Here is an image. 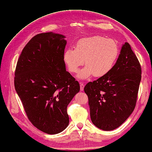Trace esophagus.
Instances as JSON below:
<instances>
[{
  "instance_id": "1",
  "label": "esophagus",
  "mask_w": 152,
  "mask_h": 152,
  "mask_svg": "<svg viewBox=\"0 0 152 152\" xmlns=\"http://www.w3.org/2000/svg\"><path fill=\"white\" fill-rule=\"evenodd\" d=\"M80 90L83 91L84 90V83H82V82H80Z\"/></svg>"
}]
</instances>
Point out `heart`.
<instances>
[{"label": "heart", "instance_id": "b5f03b06", "mask_svg": "<svg viewBox=\"0 0 152 152\" xmlns=\"http://www.w3.org/2000/svg\"><path fill=\"white\" fill-rule=\"evenodd\" d=\"M119 53L118 45L112 39L97 35L79 41L75 49L68 48L63 54V60L69 71L76 73L84 64L86 65L79 72L78 77L84 80L94 76L101 77L113 69Z\"/></svg>", "mask_w": 152, "mask_h": 152}]
</instances>
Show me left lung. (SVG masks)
Segmentation results:
<instances>
[{
    "label": "left lung",
    "instance_id": "1",
    "mask_svg": "<svg viewBox=\"0 0 152 152\" xmlns=\"http://www.w3.org/2000/svg\"><path fill=\"white\" fill-rule=\"evenodd\" d=\"M141 75L140 63L125 42L109 73L88 83L84 88L91 121L97 127L113 130L127 120L135 107Z\"/></svg>",
    "mask_w": 152,
    "mask_h": 152
}]
</instances>
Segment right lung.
<instances>
[{
    "label": "right lung",
    "mask_w": 152,
    "mask_h": 152,
    "mask_svg": "<svg viewBox=\"0 0 152 152\" xmlns=\"http://www.w3.org/2000/svg\"><path fill=\"white\" fill-rule=\"evenodd\" d=\"M64 38L53 32L33 37L15 71V88L26 114L35 127L48 134L68 127V105L80 90L79 83L66 71Z\"/></svg>",
    "instance_id": "add662e5"
}]
</instances>
